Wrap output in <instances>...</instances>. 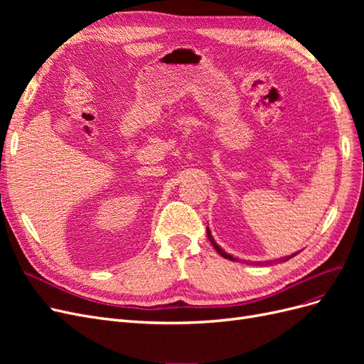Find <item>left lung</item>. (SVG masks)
Listing matches in <instances>:
<instances>
[{
    "mask_svg": "<svg viewBox=\"0 0 364 364\" xmlns=\"http://www.w3.org/2000/svg\"><path fill=\"white\" fill-rule=\"evenodd\" d=\"M206 234H208V240H209V241H211V245L214 246V249H215V250H217V252L220 253V255H222L223 258H228V259H230V261H237V259H235L234 257H230V255H229V253H226V252H225L223 249H220V246H218V245L215 243V241H214V238H213V235H211V230H209L208 228H206ZM294 255H296V253H293V255H289V257H284V258H279V261H281V262H285V261H289L290 258H293Z\"/></svg>",
    "mask_w": 364,
    "mask_h": 364,
    "instance_id": "left-lung-1",
    "label": "left lung"
}]
</instances>
